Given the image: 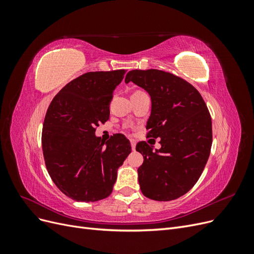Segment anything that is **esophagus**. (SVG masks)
Listing matches in <instances>:
<instances>
[{"label": "esophagus", "mask_w": 254, "mask_h": 254, "mask_svg": "<svg viewBox=\"0 0 254 254\" xmlns=\"http://www.w3.org/2000/svg\"><path fill=\"white\" fill-rule=\"evenodd\" d=\"M130 144H131V148H132V150H134V149H135V145H136L135 140H133V139L130 140Z\"/></svg>", "instance_id": "34e87169"}]
</instances>
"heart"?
<instances>
[{
    "instance_id": "obj_1",
    "label": "heart",
    "mask_w": 254,
    "mask_h": 254,
    "mask_svg": "<svg viewBox=\"0 0 254 254\" xmlns=\"http://www.w3.org/2000/svg\"><path fill=\"white\" fill-rule=\"evenodd\" d=\"M137 92H139V91H137Z\"/></svg>"
}]
</instances>
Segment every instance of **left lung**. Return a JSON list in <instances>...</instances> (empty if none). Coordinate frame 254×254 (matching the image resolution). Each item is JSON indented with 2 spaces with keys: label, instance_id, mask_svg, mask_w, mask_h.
Here are the masks:
<instances>
[{
  "label": "left lung",
  "instance_id": "8db88e82",
  "mask_svg": "<svg viewBox=\"0 0 254 254\" xmlns=\"http://www.w3.org/2000/svg\"><path fill=\"white\" fill-rule=\"evenodd\" d=\"M129 81L150 95L147 137H160L161 144L155 151L144 141L136 144L144 158L137 168L141 190L152 200H174L195 186L209 159L210 112L200 93L174 74L155 68L132 70L126 75L125 82Z\"/></svg>",
  "mask_w": 254,
  "mask_h": 254
}]
</instances>
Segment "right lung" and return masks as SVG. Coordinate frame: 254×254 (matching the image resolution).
Instances as JSON below:
<instances>
[{"label": "right lung", "instance_id": "add662e5", "mask_svg": "<svg viewBox=\"0 0 254 254\" xmlns=\"http://www.w3.org/2000/svg\"><path fill=\"white\" fill-rule=\"evenodd\" d=\"M126 71L89 72L73 79L53 98L42 129V150L52 180L76 201L108 197L119 167L131 152L125 135L103 141L95 128L109 120L113 91Z\"/></svg>", "mask_w": 254, "mask_h": 254}]
</instances>
